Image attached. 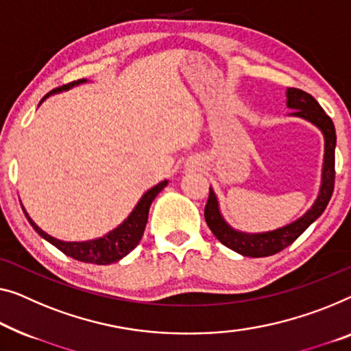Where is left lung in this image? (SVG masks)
Listing matches in <instances>:
<instances>
[{"label":"left lung","mask_w":351,"mask_h":351,"mask_svg":"<svg viewBox=\"0 0 351 351\" xmlns=\"http://www.w3.org/2000/svg\"><path fill=\"white\" fill-rule=\"evenodd\" d=\"M285 106L290 108V117L306 119L307 123L315 125L323 134L325 138V154H323V167H322V181L320 189H318L315 202L312 206L287 226L279 228L268 230V232L250 233L243 232L230 226L222 216L219 198L211 187H209V198L205 206V221L208 227L211 228L219 241L234 252L241 254L243 257H268L280 252L287 245H290L304 230L317 221L325 211L329 200H331L334 191V151H336V129L331 118L323 112L315 99L306 91L296 90V88H287L285 91Z\"/></svg>","instance_id":"left-lung-1"}]
</instances>
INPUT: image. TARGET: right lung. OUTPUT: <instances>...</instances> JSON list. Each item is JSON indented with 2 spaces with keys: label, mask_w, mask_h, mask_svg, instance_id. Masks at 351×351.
Returning <instances> with one entry per match:
<instances>
[{
  "label": "right lung",
  "mask_w": 351,
  "mask_h": 351,
  "mask_svg": "<svg viewBox=\"0 0 351 351\" xmlns=\"http://www.w3.org/2000/svg\"><path fill=\"white\" fill-rule=\"evenodd\" d=\"M83 83H88L86 78H82V80L69 83V85L56 88V90L50 91L44 99H42L39 106L45 101L47 97L62 91H67L74 86L83 85ZM167 184H169V180H164L160 181L159 184H156L154 187H151V189L146 191L142 195V198L138 200L137 205H135V208L130 211L129 216L125 217L117 228L110 230V232L104 234V237L88 239V241H62V239L51 237V234L45 233L44 230H42L38 223L29 217V214L26 213L23 205L22 208L26 219H28V222L31 223V227L39 233V237L44 238L45 241H49L50 244H53L55 247L60 249L62 254L69 255V257L75 258L78 261H85V263L110 265L124 258L125 255L132 252V250L137 247V244L143 237L151 203H153L154 198L158 197V193L164 189Z\"/></svg>",
  "instance_id": "obj_1"
}]
</instances>
